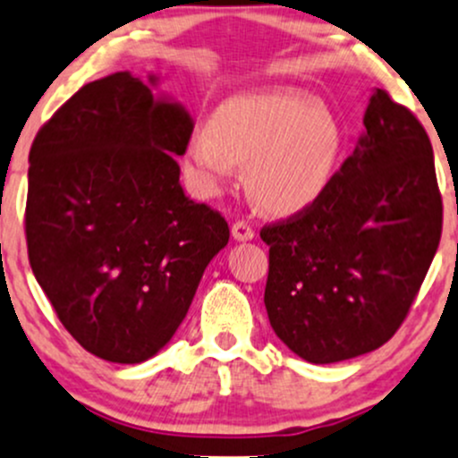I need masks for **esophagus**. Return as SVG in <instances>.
Segmentation results:
<instances>
[{
  "label": "esophagus",
  "instance_id": "1",
  "mask_svg": "<svg viewBox=\"0 0 458 458\" xmlns=\"http://www.w3.org/2000/svg\"><path fill=\"white\" fill-rule=\"evenodd\" d=\"M233 239L234 241H252L254 239V228L248 221L239 219L233 224Z\"/></svg>",
  "mask_w": 458,
  "mask_h": 458
}]
</instances>
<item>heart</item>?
Here are the masks:
<instances>
[{"mask_svg": "<svg viewBox=\"0 0 458 458\" xmlns=\"http://www.w3.org/2000/svg\"><path fill=\"white\" fill-rule=\"evenodd\" d=\"M344 130L319 98L302 89H267L221 102L184 145V169L202 198H215L237 163L245 187L274 215L315 204L339 169Z\"/></svg>", "mask_w": 458, "mask_h": 458, "instance_id": "obj_1", "label": "heart"}]
</instances>
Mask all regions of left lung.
Returning a JSON list of instances; mask_svg holds the SVG:
<instances>
[{
  "label": "left lung",
  "instance_id": "8db88e82",
  "mask_svg": "<svg viewBox=\"0 0 458 458\" xmlns=\"http://www.w3.org/2000/svg\"><path fill=\"white\" fill-rule=\"evenodd\" d=\"M354 154L315 204L265 225V309L278 339L315 365L386 344L409 313L441 239L433 145L383 89Z\"/></svg>",
  "mask_w": 458,
  "mask_h": 458
}]
</instances>
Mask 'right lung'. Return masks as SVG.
Returning a JSON list of instances; mask_svg holds the SVG:
<instances>
[{"label": "right lung", "mask_w": 458, "mask_h": 458, "mask_svg": "<svg viewBox=\"0 0 458 458\" xmlns=\"http://www.w3.org/2000/svg\"><path fill=\"white\" fill-rule=\"evenodd\" d=\"M117 72L89 82L30 149L25 239L34 278L69 335L110 363L169 344L230 230L180 187L193 132L182 104Z\"/></svg>", "instance_id": "obj_1"}]
</instances>
